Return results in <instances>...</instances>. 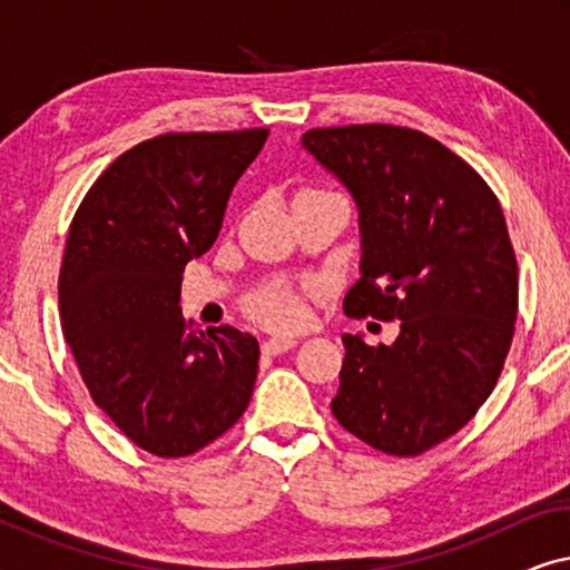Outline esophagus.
<instances>
[{
    "mask_svg": "<svg viewBox=\"0 0 570 570\" xmlns=\"http://www.w3.org/2000/svg\"><path fill=\"white\" fill-rule=\"evenodd\" d=\"M295 345H298V342L291 337H272L262 345V353L264 355H283V353H287V350H293Z\"/></svg>",
    "mask_w": 570,
    "mask_h": 570,
    "instance_id": "esophagus-1",
    "label": "esophagus"
}]
</instances>
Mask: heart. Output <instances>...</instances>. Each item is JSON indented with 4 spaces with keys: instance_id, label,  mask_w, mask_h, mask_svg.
<instances>
[{
    "instance_id": "obj_1",
    "label": "heart",
    "mask_w": 570,
    "mask_h": 570,
    "mask_svg": "<svg viewBox=\"0 0 570 570\" xmlns=\"http://www.w3.org/2000/svg\"><path fill=\"white\" fill-rule=\"evenodd\" d=\"M246 308L256 322L272 326V330H293V326H298L306 318L303 298L287 285H272L254 293Z\"/></svg>"
}]
</instances>
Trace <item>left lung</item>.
<instances>
[{"label":"left lung","mask_w":570,"mask_h":570,"mask_svg":"<svg viewBox=\"0 0 570 570\" xmlns=\"http://www.w3.org/2000/svg\"><path fill=\"white\" fill-rule=\"evenodd\" d=\"M301 142L361 213V279L342 308L402 322L392 345L342 337L332 412L376 451L420 456L478 415L509 355L519 267L501 202L417 129L347 124L308 129Z\"/></svg>","instance_id":"obj_1"}]
</instances>
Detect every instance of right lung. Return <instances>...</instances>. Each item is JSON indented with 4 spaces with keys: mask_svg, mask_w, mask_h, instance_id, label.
Returning a JSON list of instances; mask_svg holds the SVG:
<instances>
[{
    "mask_svg": "<svg viewBox=\"0 0 570 570\" xmlns=\"http://www.w3.org/2000/svg\"><path fill=\"white\" fill-rule=\"evenodd\" d=\"M269 129L166 131L119 155L85 194L59 269L61 330L90 400L147 454L189 456L238 423L259 342L189 330L186 262L220 233L233 184Z\"/></svg>",
    "mask_w": 570,
    "mask_h": 570,
    "instance_id": "right-lung-1",
    "label": "right lung"
}]
</instances>
